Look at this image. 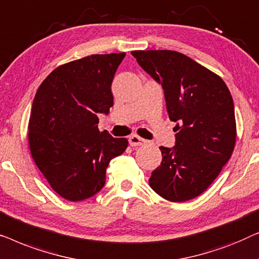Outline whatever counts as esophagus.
I'll return each mask as SVG.
<instances>
[{
	"instance_id": "obj_1",
	"label": "esophagus",
	"mask_w": 259,
	"mask_h": 259,
	"mask_svg": "<svg viewBox=\"0 0 259 259\" xmlns=\"http://www.w3.org/2000/svg\"><path fill=\"white\" fill-rule=\"evenodd\" d=\"M128 141H130V145H131V146H132V147L143 146V145L146 144V140L143 139V138L136 136V134H133V136H131Z\"/></svg>"
}]
</instances>
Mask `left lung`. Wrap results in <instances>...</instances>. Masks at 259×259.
Listing matches in <instances>:
<instances>
[{
    "label": "left lung",
    "mask_w": 259,
    "mask_h": 259,
    "mask_svg": "<svg viewBox=\"0 0 259 259\" xmlns=\"http://www.w3.org/2000/svg\"><path fill=\"white\" fill-rule=\"evenodd\" d=\"M141 68L162 86L176 145L160 146L162 161L150 186L166 200L186 201L204 192L221 173L236 144L235 106L217 74L175 51H134Z\"/></svg>",
    "instance_id": "obj_1"
}]
</instances>
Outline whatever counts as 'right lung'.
Returning a JSON list of instances; mask_svg holds the SVG:
<instances>
[{"label":"right lung","mask_w":259,"mask_h":259,"mask_svg":"<svg viewBox=\"0 0 259 259\" xmlns=\"http://www.w3.org/2000/svg\"><path fill=\"white\" fill-rule=\"evenodd\" d=\"M126 53L94 54L55 68L31 106L28 144L35 164L59 196L80 201L105 185L106 168L128 141L98 128L113 106L111 84Z\"/></svg>","instance_id":"obj_1"}]
</instances>
